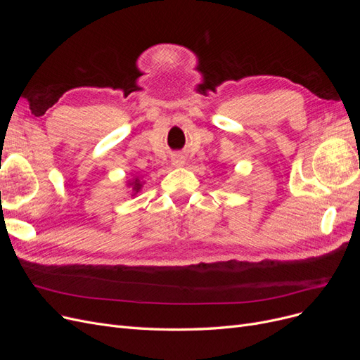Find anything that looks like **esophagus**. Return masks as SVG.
I'll use <instances>...</instances> for the list:
<instances>
[{
	"label": "esophagus",
	"mask_w": 360,
	"mask_h": 360,
	"mask_svg": "<svg viewBox=\"0 0 360 360\" xmlns=\"http://www.w3.org/2000/svg\"><path fill=\"white\" fill-rule=\"evenodd\" d=\"M172 165H176V167H183V165H184V160H183L181 158L172 159Z\"/></svg>",
	"instance_id": "obj_1"
}]
</instances>
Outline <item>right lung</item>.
<instances>
[{
    "mask_svg": "<svg viewBox=\"0 0 360 360\" xmlns=\"http://www.w3.org/2000/svg\"><path fill=\"white\" fill-rule=\"evenodd\" d=\"M126 184H127V188H130V195H132V197H135V195L138 192H141V189H143L144 181H141L139 177H134V179L127 180Z\"/></svg>",
    "mask_w": 360,
    "mask_h": 360,
    "instance_id": "1",
    "label": "right lung"
}]
</instances>
